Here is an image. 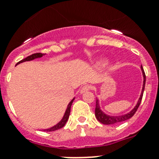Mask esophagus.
<instances>
[{
	"mask_svg": "<svg viewBox=\"0 0 159 159\" xmlns=\"http://www.w3.org/2000/svg\"><path fill=\"white\" fill-rule=\"evenodd\" d=\"M91 89H92L91 85H89V84H85V85H84L81 89V90H80V93L82 94V93H84V92H88V91L90 90Z\"/></svg>",
	"mask_w": 159,
	"mask_h": 159,
	"instance_id": "esophagus-1",
	"label": "esophagus"
}]
</instances>
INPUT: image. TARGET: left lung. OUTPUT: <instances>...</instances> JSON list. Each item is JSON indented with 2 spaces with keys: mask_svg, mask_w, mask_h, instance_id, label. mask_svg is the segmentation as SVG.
<instances>
[{
  "mask_svg": "<svg viewBox=\"0 0 159 159\" xmlns=\"http://www.w3.org/2000/svg\"><path fill=\"white\" fill-rule=\"evenodd\" d=\"M141 71H142L143 78H144V81H143V87H142V91H141V95H140V98L138 99V103H137L136 106H134L133 109H132L130 112H127V114H124L122 116H109L106 114L105 112H103V111H102V109H100L99 102H98V99H96V105H95V115L96 119L99 121L100 123L103 124H106V125H111V124H118V123L124 122V121L127 120L130 118H131L134 113L136 112V111L138 110V107H139L140 104H141V99H142L143 97V93H144V86H145V81H146V76L145 74H144V69H143L142 66L141 67Z\"/></svg>",
  "mask_w": 159,
  "mask_h": 159,
  "instance_id": "1",
  "label": "left lung"
}]
</instances>
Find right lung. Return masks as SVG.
<instances>
[{
    "label": "right lung",
    "mask_w": 159,
    "mask_h": 159,
    "mask_svg": "<svg viewBox=\"0 0 159 159\" xmlns=\"http://www.w3.org/2000/svg\"><path fill=\"white\" fill-rule=\"evenodd\" d=\"M45 55V53H34V54H32L30 55V56L27 57L26 58H25V59L21 60V61H19L18 63H17L16 65H18V64H21V63H23V62H25V61H32V60H35V59H37V58H40L42 57L43 56H44ZM74 100H75V98H73V99L71 100V101L69 102V104L67 105V109H66L65 111V113H64V116H63L62 120H61V121H60L58 124H57L56 125L53 126V127H50V128H48V129H45V130H43L44 131H54V130H59V129L62 128L63 127H64V125L66 124V123H67V121L68 120V118H69V116H70V107H71V105L72 103H73Z\"/></svg>",
    "instance_id": "add662e5"
}]
</instances>
